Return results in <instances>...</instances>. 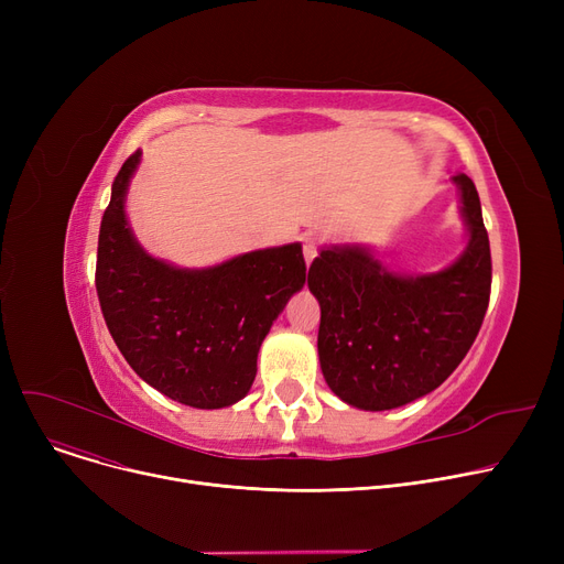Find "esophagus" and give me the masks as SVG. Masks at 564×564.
<instances>
[{
	"instance_id": "obj_1",
	"label": "esophagus",
	"mask_w": 564,
	"mask_h": 564,
	"mask_svg": "<svg viewBox=\"0 0 564 564\" xmlns=\"http://www.w3.org/2000/svg\"><path fill=\"white\" fill-rule=\"evenodd\" d=\"M302 247H304V258H306V262L311 264V262H313V258H315V256H317V251H319V240H317V237L308 235V237H304Z\"/></svg>"
}]
</instances>
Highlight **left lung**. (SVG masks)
Instances as JSON below:
<instances>
[{"label":"left lung","instance_id":"obj_1","mask_svg":"<svg viewBox=\"0 0 564 564\" xmlns=\"http://www.w3.org/2000/svg\"><path fill=\"white\" fill-rule=\"evenodd\" d=\"M470 232L464 256L430 276H400L366 249H324L308 270L317 351L329 389L366 411L395 409L446 381L476 340L491 294V251L476 185L455 175Z\"/></svg>","mask_w":564,"mask_h":564}]
</instances>
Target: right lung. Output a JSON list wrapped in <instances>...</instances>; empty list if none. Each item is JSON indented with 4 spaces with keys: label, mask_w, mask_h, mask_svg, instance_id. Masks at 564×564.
I'll return each instance as SVG.
<instances>
[{
    "label": "right lung",
    "mask_w": 564,
    "mask_h": 564,
    "mask_svg": "<svg viewBox=\"0 0 564 564\" xmlns=\"http://www.w3.org/2000/svg\"><path fill=\"white\" fill-rule=\"evenodd\" d=\"M118 171L102 215L96 290L107 329L130 368L171 400L219 409L242 400L272 322L306 281L300 245L237 256L210 270H175L148 256L123 198L139 164Z\"/></svg>",
    "instance_id": "add662e5"
}]
</instances>
